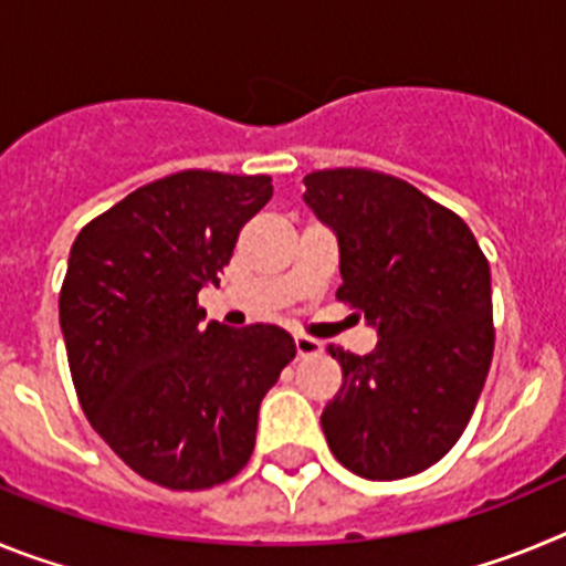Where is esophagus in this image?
Segmentation results:
<instances>
[{
	"instance_id": "esophagus-1",
	"label": "esophagus",
	"mask_w": 566,
	"mask_h": 566,
	"mask_svg": "<svg viewBox=\"0 0 566 566\" xmlns=\"http://www.w3.org/2000/svg\"><path fill=\"white\" fill-rule=\"evenodd\" d=\"M294 345H297L300 357H314V354L323 352V345H319V339L306 337V334H294Z\"/></svg>"
}]
</instances>
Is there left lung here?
I'll list each match as a JSON object with an SVG mask.
<instances>
[{
    "mask_svg": "<svg viewBox=\"0 0 566 566\" xmlns=\"http://www.w3.org/2000/svg\"><path fill=\"white\" fill-rule=\"evenodd\" d=\"M303 201L339 247L337 297L377 348H332L343 388L319 417L339 464L374 482L437 464L473 417L493 359L490 266L468 223L371 169L303 178Z\"/></svg>",
    "mask_w": 566,
    "mask_h": 566,
    "instance_id": "left-lung-1",
    "label": "left lung"
}]
</instances>
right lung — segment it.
I'll use <instances>...</instances> for the list:
<instances>
[{"label": "right lung", "instance_id": "add662e5", "mask_svg": "<svg viewBox=\"0 0 566 566\" xmlns=\"http://www.w3.org/2000/svg\"><path fill=\"white\" fill-rule=\"evenodd\" d=\"M269 198V175L187 169L129 192L70 249L59 323L82 411L138 476L169 490L243 470L260 402L297 354L280 326H203L198 308Z\"/></svg>", "mask_w": 566, "mask_h": 566}]
</instances>
